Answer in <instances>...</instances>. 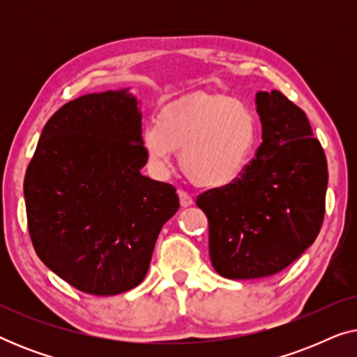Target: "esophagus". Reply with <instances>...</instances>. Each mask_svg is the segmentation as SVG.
<instances>
[{
	"label": "esophagus",
	"instance_id": "esophagus-1",
	"mask_svg": "<svg viewBox=\"0 0 357 357\" xmlns=\"http://www.w3.org/2000/svg\"><path fill=\"white\" fill-rule=\"evenodd\" d=\"M178 198H180V204H182V208H187L193 203L192 197H190L187 192H183V190H178Z\"/></svg>",
	"mask_w": 357,
	"mask_h": 357
}]
</instances>
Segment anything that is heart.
Here are the masks:
<instances>
[{
  "label": "heart",
  "mask_w": 357,
  "mask_h": 357,
  "mask_svg": "<svg viewBox=\"0 0 357 357\" xmlns=\"http://www.w3.org/2000/svg\"><path fill=\"white\" fill-rule=\"evenodd\" d=\"M258 119L241 99L222 94H193L164 107L155 123L143 131L149 164L165 172L172 154L193 185L224 188L243 174L257 149Z\"/></svg>",
  "instance_id": "obj_1"
}]
</instances>
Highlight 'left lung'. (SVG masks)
<instances>
[{
	"instance_id": "obj_1",
	"label": "left lung",
	"mask_w": 357,
	"mask_h": 357,
	"mask_svg": "<svg viewBox=\"0 0 357 357\" xmlns=\"http://www.w3.org/2000/svg\"><path fill=\"white\" fill-rule=\"evenodd\" d=\"M261 144L236 182L197 199L208 218L209 258L229 280L276 275L319 236L328 185L320 141L280 91L257 92Z\"/></svg>"
}]
</instances>
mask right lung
Instances as JSON below:
<instances>
[{
  "label": "right lung",
  "mask_w": 357,
  "mask_h": 357,
  "mask_svg": "<svg viewBox=\"0 0 357 357\" xmlns=\"http://www.w3.org/2000/svg\"><path fill=\"white\" fill-rule=\"evenodd\" d=\"M138 99L128 89L68 102L43 126L24 178L37 255L76 289L115 296L144 280L160 229L177 213L172 185L141 174Z\"/></svg>",
  "instance_id": "obj_1"
}]
</instances>
